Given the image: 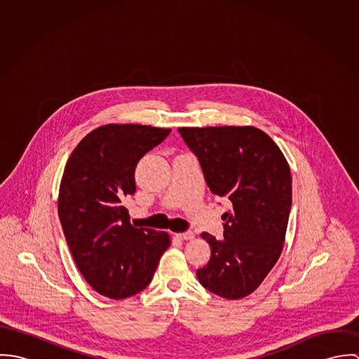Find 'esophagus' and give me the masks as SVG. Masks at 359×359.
I'll list each match as a JSON object with an SVG mask.
<instances>
[{"label": "esophagus", "mask_w": 359, "mask_h": 359, "mask_svg": "<svg viewBox=\"0 0 359 359\" xmlns=\"http://www.w3.org/2000/svg\"><path fill=\"white\" fill-rule=\"evenodd\" d=\"M175 236L180 241H192L195 238V233L194 232H184V233H175Z\"/></svg>", "instance_id": "34e87169"}]
</instances>
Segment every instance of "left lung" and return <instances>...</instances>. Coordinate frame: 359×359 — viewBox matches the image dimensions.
<instances>
[{"instance_id": "1", "label": "left lung", "mask_w": 359, "mask_h": 359, "mask_svg": "<svg viewBox=\"0 0 359 359\" xmlns=\"http://www.w3.org/2000/svg\"><path fill=\"white\" fill-rule=\"evenodd\" d=\"M210 191L226 199L224 239L203 232L210 261L196 271L211 293L238 300L253 293L280 257L292 207L290 167L264 131L245 127H181Z\"/></svg>"}]
</instances>
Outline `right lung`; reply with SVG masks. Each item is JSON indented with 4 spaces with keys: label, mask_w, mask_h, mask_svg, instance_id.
Returning <instances> with one entry per match:
<instances>
[{
    "label": "right lung",
    "mask_w": 359,
    "mask_h": 359,
    "mask_svg": "<svg viewBox=\"0 0 359 359\" xmlns=\"http://www.w3.org/2000/svg\"><path fill=\"white\" fill-rule=\"evenodd\" d=\"M171 133L141 124H106L72 152L59 188L57 212L73 259L88 285L113 300L144 290L171 241L137 228L126 199L135 192V167Z\"/></svg>",
    "instance_id": "right-lung-1"
}]
</instances>
